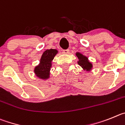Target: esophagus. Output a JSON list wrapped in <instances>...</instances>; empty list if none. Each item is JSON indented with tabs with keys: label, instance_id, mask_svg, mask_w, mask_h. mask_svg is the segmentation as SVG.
<instances>
[{
	"label": "esophagus",
	"instance_id": "esophagus-1",
	"mask_svg": "<svg viewBox=\"0 0 125 125\" xmlns=\"http://www.w3.org/2000/svg\"><path fill=\"white\" fill-rule=\"evenodd\" d=\"M63 53L64 54H68L69 53V50L68 49H66V50H63Z\"/></svg>",
	"mask_w": 125,
	"mask_h": 125
}]
</instances>
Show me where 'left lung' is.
I'll list each match as a JSON object with an SVG mask.
<instances>
[{
    "label": "left lung",
    "instance_id": "8db88e82",
    "mask_svg": "<svg viewBox=\"0 0 125 125\" xmlns=\"http://www.w3.org/2000/svg\"><path fill=\"white\" fill-rule=\"evenodd\" d=\"M76 55L79 59V61L78 62V65L81 66L84 70H86L87 71L90 70L91 68H92V65L91 63L88 62L87 57L83 55L80 53H76Z\"/></svg>",
    "mask_w": 125,
    "mask_h": 125
}]
</instances>
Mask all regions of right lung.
I'll return each instance as SVG.
<instances>
[{
	"label": "right lung",
	"mask_w": 125,
	"mask_h": 125,
	"mask_svg": "<svg viewBox=\"0 0 125 125\" xmlns=\"http://www.w3.org/2000/svg\"><path fill=\"white\" fill-rule=\"evenodd\" d=\"M57 53V50L55 49L47 50L43 52L40 59V63L35 68V73L38 77L42 79L49 77L52 66L51 62Z\"/></svg>",
	"instance_id": "obj_1"
}]
</instances>
